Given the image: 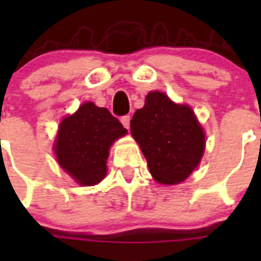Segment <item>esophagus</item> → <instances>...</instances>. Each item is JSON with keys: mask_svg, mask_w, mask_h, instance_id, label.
Returning <instances> with one entry per match:
<instances>
[{"mask_svg": "<svg viewBox=\"0 0 261 261\" xmlns=\"http://www.w3.org/2000/svg\"><path fill=\"white\" fill-rule=\"evenodd\" d=\"M120 121H121V124L124 125V128L129 129V126H130V116H128V115H126V116H123Z\"/></svg>", "mask_w": 261, "mask_h": 261, "instance_id": "obj_1", "label": "esophagus"}]
</instances>
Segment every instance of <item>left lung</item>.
I'll use <instances>...</instances> for the list:
<instances>
[{
	"label": "left lung",
	"mask_w": 261,
	"mask_h": 261,
	"mask_svg": "<svg viewBox=\"0 0 261 261\" xmlns=\"http://www.w3.org/2000/svg\"><path fill=\"white\" fill-rule=\"evenodd\" d=\"M130 133L141 147L154 180L184 181L205 150L204 129L190 106L176 105L161 91H150L130 120Z\"/></svg>",
	"instance_id": "left-lung-1"
}]
</instances>
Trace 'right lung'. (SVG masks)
I'll return each mask as SVG.
<instances>
[{"label":"right lung","mask_w":261,"mask_h":261,"mask_svg":"<svg viewBox=\"0 0 261 261\" xmlns=\"http://www.w3.org/2000/svg\"><path fill=\"white\" fill-rule=\"evenodd\" d=\"M126 129L107 108L93 102L62 119L53 145L57 162L81 186H95L107 174L110 147Z\"/></svg>","instance_id":"right-lung-1"}]
</instances>
